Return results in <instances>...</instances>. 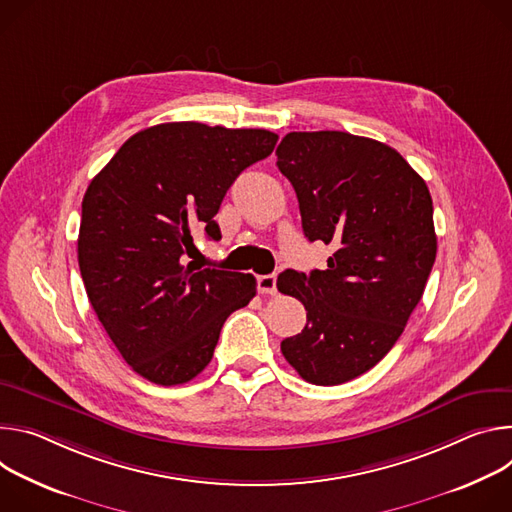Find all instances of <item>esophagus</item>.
<instances>
[{
    "label": "esophagus",
    "instance_id": "1",
    "mask_svg": "<svg viewBox=\"0 0 512 512\" xmlns=\"http://www.w3.org/2000/svg\"><path fill=\"white\" fill-rule=\"evenodd\" d=\"M258 291L262 295H276V276L274 274H264L258 278Z\"/></svg>",
    "mask_w": 512,
    "mask_h": 512
}]
</instances>
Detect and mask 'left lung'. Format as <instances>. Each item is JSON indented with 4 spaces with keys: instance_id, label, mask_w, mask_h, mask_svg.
Segmentation results:
<instances>
[{
    "instance_id": "8db88e82",
    "label": "left lung",
    "mask_w": 512,
    "mask_h": 512,
    "mask_svg": "<svg viewBox=\"0 0 512 512\" xmlns=\"http://www.w3.org/2000/svg\"><path fill=\"white\" fill-rule=\"evenodd\" d=\"M276 156L305 236L335 248L325 270L278 276V291L307 311L280 350L303 380L344 384L390 352L423 297L437 254L433 201L411 164L372 138L291 132Z\"/></svg>"
}]
</instances>
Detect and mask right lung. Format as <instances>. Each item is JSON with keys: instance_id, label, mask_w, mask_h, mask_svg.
<instances>
[{"instance_id": "right-lung-1", "label": "right lung", "mask_w": 512, "mask_h": 512, "mask_svg": "<svg viewBox=\"0 0 512 512\" xmlns=\"http://www.w3.org/2000/svg\"><path fill=\"white\" fill-rule=\"evenodd\" d=\"M276 140L268 130L158 124L126 140L89 183L77 240L85 291L142 378L193 380L211 362L225 319L256 295L252 274L185 264V256L195 230L221 238L213 217L227 189Z\"/></svg>"}]
</instances>
